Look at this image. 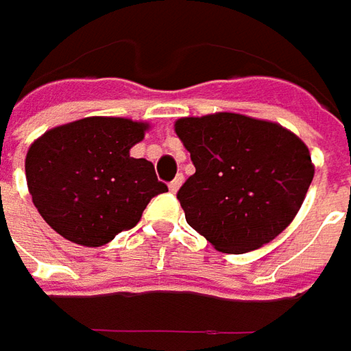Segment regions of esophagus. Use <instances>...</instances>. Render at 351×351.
Wrapping results in <instances>:
<instances>
[{
    "instance_id": "1",
    "label": "esophagus",
    "mask_w": 351,
    "mask_h": 351,
    "mask_svg": "<svg viewBox=\"0 0 351 351\" xmlns=\"http://www.w3.org/2000/svg\"><path fill=\"white\" fill-rule=\"evenodd\" d=\"M182 182H184V176L178 175L175 180H173V182L169 184V190H171V192H178V188H180V184H182Z\"/></svg>"
}]
</instances>
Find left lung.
I'll return each mask as SVG.
<instances>
[{
	"instance_id": "obj_1",
	"label": "left lung",
	"mask_w": 351,
	"mask_h": 351,
	"mask_svg": "<svg viewBox=\"0 0 351 351\" xmlns=\"http://www.w3.org/2000/svg\"><path fill=\"white\" fill-rule=\"evenodd\" d=\"M175 132L196 167L176 198L215 250H256L293 221L315 176L293 132L237 112L178 118Z\"/></svg>"
}]
</instances>
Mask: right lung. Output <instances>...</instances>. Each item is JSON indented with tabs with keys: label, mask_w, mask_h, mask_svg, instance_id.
I'll use <instances>...</instances> for the list:
<instances>
[{
	"label": "right lung",
	"mask_w": 351,
	"mask_h": 351,
	"mask_svg": "<svg viewBox=\"0 0 351 351\" xmlns=\"http://www.w3.org/2000/svg\"><path fill=\"white\" fill-rule=\"evenodd\" d=\"M147 130V122L89 116L34 139L25 175L44 221L81 247H103L138 223L149 199L169 190L147 159L130 157Z\"/></svg>",
	"instance_id": "1"
}]
</instances>
